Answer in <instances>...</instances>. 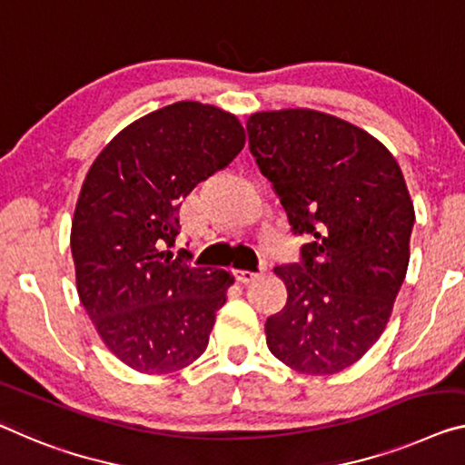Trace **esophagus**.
<instances>
[{
  "instance_id": "obj_1",
  "label": "esophagus",
  "mask_w": 465,
  "mask_h": 465,
  "mask_svg": "<svg viewBox=\"0 0 465 465\" xmlns=\"http://www.w3.org/2000/svg\"><path fill=\"white\" fill-rule=\"evenodd\" d=\"M257 276H260V274H257V272H252V270H237V281H239L241 284H249V282H253Z\"/></svg>"
}]
</instances>
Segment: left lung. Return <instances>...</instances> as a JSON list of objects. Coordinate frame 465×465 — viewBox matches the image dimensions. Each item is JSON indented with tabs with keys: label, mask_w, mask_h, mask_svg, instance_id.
<instances>
[{
	"label": "left lung",
	"mask_w": 465,
	"mask_h": 465,
	"mask_svg": "<svg viewBox=\"0 0 465 465\" xmlns=\"http://www.w3.org/2000/svg\"><path fill=\"white\" fill-rule=\"evenodd\" d=\"M247 134L292 231L310 234L302 263L274 268L287 303L266 320L268 349L297 372H341L381 339L405 281L403 173L372 134L318 110L255 112Z\"/></svg>",
	"instance_id": "1"
}]
</instances>
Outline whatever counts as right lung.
<instances>
[{
	"mask_svg": "<svg viewBox=\"0 0 465 465\" xmlns=\"http://www.w3.org/2000/svg\"><path fill=\"white\" fill-rule=\"evenodd\" d=\"M242 145L234 114L176 102L123 128L84 176L70 228L78 299L104 345L141 374L176 372L208 349L234 276L166 247L183 199Z\"/></svg>",
	"mask_w": 465,
	"mask_h": 465,
	"instance_id": "add662e5",
	"label": "right lung"
}]
</instances>
